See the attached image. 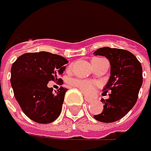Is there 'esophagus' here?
<instances>
[{
  "label": "esophagus",
  "instance_id": "obj_1",
  "mask_svg": "<svg viewBox=\"0 0 151 151\" xmlns=\"http://www.w3.org/2000/svg\"><path fill=\"white\" fill-rule=\"evenodd\" d=\"M84 100H85V101H86V102H91V100L90 98H87V97H85V98H84Z\"/></svg>",
  "mask_w": 151,
  "mask_h": 151
}]
</instances>
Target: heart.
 <instances>
[{
  "label": "heart",
  "instance_id": "obj_1",
  "mask_svg": "<svg viewBox=\"0 0 151 151\" xmlns=\"http://www.w3.org/2000/svg\"><path fill=\"white\" fill-rule=\"evenodd\" d=\"M72 84L83 91L86 95H91L94 91V88L96 86V83L92 81L87 80H81V79H75L72 81Z\"/></svg>",
  "mask_w": 151,
  "mask_h": 151
}]
</instances>
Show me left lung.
I'll use <instances>...</instances> for the list:
<instances>
[{"label": "left lung", "instance_id": "1", "mask_svg": "<svg viewBox=\"0 0 151 151\" xmlns=\"http://www.w3.org/2000/svg\"><path fill=\"white\" fill-rule=\"evenodd\" d=\"M94 55L106 57L110 63V76L103 88L109 98L101 99L103 111L94 118L103 123L116 122L124 117L135 105L142 84V68L135 56L128 50L103 47Z\"/></svg>", "mask_w": 151, "mask_h": 151}]
</instances>
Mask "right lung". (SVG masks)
Listing matches in <instances>:
<instances>
[{"mask_svg": "<svg viewBox=\"0 0 151 151\" xmlns=\"http://www.w3.org/2000/svg\"><path fill=\"white\" fill-rule=\"evenodd\" d=\"M67 63L68 61L60 55L40 51L25 53L12 64L10 83L14 96L31 120L49 124L60 115L68 89L60 87L54 92L47 84L58 80Z\"/></svg>", "mask_w": 151, "mask_h": 151, "instance_id": "add662e5", "label": "right lung"}]
</instances>
